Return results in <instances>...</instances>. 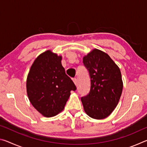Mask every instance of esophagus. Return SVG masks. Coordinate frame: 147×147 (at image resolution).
Listing matches in <instances>:
<instances>
[{
    "mask_svg": "<svg viewBox=\"0 0 147 147\" xmlns=\"http://www.w3.org/2000/svg\"><path fill=\"white\" fill-rule=\"evenodd\" d=\"M73 80L74 83V84H75L76 86L78 85V80H77V79H76V78H73Z\"/></svg>",
    "mask_w": 147,
    "mask_h": 147,
    "instance_id": "esophagus-1",
    "label": "esophagus"
}]
</instances>
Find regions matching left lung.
<instances>
[{
	"instance_id": "1",
	"label": "left lung",
	"mask_w": 147,
	"mask_h": 147,
	"mask_svg": "<svg viewBox=\"0 0 147 147\" xmlns=\"http://www.w3.org/2000/svg\"><path fill=\"white\" fill-rule=\"evenodd\" d=\"M90 77V90L82 96L84 111L91 118L102 119L116 108L123 84L121 71L108 54L94 49L83 58Z\"/></svg>"
}]
</instances>
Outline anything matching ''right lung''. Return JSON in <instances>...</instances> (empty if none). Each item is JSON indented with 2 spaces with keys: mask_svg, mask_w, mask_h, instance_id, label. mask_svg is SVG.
<instances>
[{
  "mask_svg": "<svg viewBox=\"0 0 147 147\" xmlns=\"http://www.w3.org/2000/svg\"><path fill=\"white\" fill-rule=\"evenodd\" d=\"M61 57L50 51L34 61L26 80L27 94L33 106L47 117L63 110L76 87L62 66Z\"/></svg>",
  "mask_w": 147,
  "mask_h": 147,
  "instance_id": "right-lung-1",
  "label": "right lung"
}]
</instances>
